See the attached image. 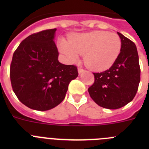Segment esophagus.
Returning <instances> with one entry per match:
<instances>
[{
    "label": "esophagus",
    "mask_w": 149,
    "mask_h": 149,
    "mask_svg": "<svg viewBox=\"0 0 149 149\" xmlns=\"http://www.w3.org/2000/svg\"><path fill=\"white\" fill-rule=\"evenodd\" d=\"M77 70H78V73L80 74L84 72V69H83V68H78V69H77Z\"/></svg>",
    "instance_id": "obj_1"
}]
</instances>
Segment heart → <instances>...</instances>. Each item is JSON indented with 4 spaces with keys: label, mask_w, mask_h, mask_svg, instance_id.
Returning a JSON list of instances; mask_svg holds the SVG:
<instances>
[{
    "label": "heart",
    "mask_w": 149,
    "mask_h": 149,
    "mask_svg": "<svg viewBox=\"0 0 149 149\" xmlns=\"http://www.w3.org/2000/svg\"><path fill=\"white\" fill-rule=\"evenodd\" d=\"M121 48L119 36L104 30L71 34L68 41L61 39L59 42V49L67 59L74 61L79 55L84 54L86 66L96 72L107 70L113 65Z\"/></svg>",
    "instance_id": "b5f03b06"
}]
</instances>
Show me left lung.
<instances>
[{
    "mask_svg": "<svg viewBox=\"0 0 149 149\" xmlns=\"http://www.w3.org/2000/svg\"><path fill=\"white\" fill-rule=\"evenodd\" d=\"M117 33L122 42L119 57L109 69L93 73L95 82L88 89L89 95L97 104L110 110L121 108L131 102L140 81L136 45L122 33Z\"/></svg>",
    "mask_w": 149,
    "mask_h": 149,
    "instance_id": "left-lung-1",
    "label": "left lung"
}]
</instances>
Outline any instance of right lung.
I'll return each mask as SVG.
<instances>
[{
  "instance_id": "1",
  "label": "right lung",
  "mask_w": 149,
  "mask_h": 149,
  "mask_svg": "<svg viewBox=\"0 0 149 149\" xmlns=\"http://www.w3.org/2000/svg\"><path fill=\"white\" fill-rule=\"evenodd\" d=\"M56 29L29 36L15 50L10 65V81L15 95L33 110L45 111L60 104L68 84L78 76L74 65L58 61Z\"/></svg>"
}]
</instances>
